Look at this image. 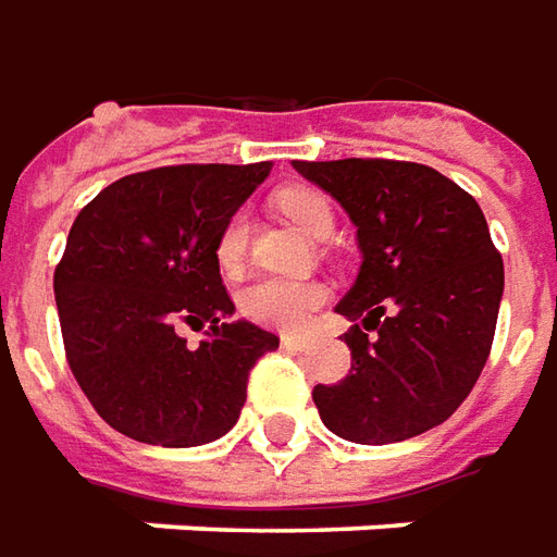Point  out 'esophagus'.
Returning <instances> with one entry per match:
<instances>
[{"label": "esophagus", "instance_id": "esophagus-1", "mask_svg": "<svg viewBox=\"0 0 557 557\" xmlns=\"http://www.w3.org/2000/svg\"><path fill=\"white\" fill-rule=\"evenodd\" d=\"M282 343H285L287 348H297V351H309L315 339H312L309 333H285V336H282Z\"/></svg>", "mask_w": 557, "mask_h": 557}]
</instances>
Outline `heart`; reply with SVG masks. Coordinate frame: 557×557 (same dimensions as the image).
<instances>
[{
  "label": "heart",
  "mask_w": 557,
  "mask_h": 557,
  "mask_svg": "<svg viewBox=\"0 0 557 557\" xmlns=\"http://www.w3.org/2000/svg\"><path fill=\"white\" fill-rule=\"evenodd\" d=\"M278 212H285L290 221H297L312 236H327L333 230V206L324 194L312 187H290L275 197ZM248 251V214L233 212L224 221V227L214 239V260L224 272H236ZM324 287L318 282L302 278H257L239 294L242 315L251 318L255 324L278 330H300L309 315L324 302Z\"/></svg>",
  "instance_id": "1"
}]
</instances>
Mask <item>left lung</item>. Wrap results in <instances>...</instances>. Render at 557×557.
<instances>
[{"instance_id": "8db88e82", "label": "left lung", "mask_w": 557, "mask_h": 557, "mask_svg": "<svg viewBox=\"0 0 557 557\" xmlns=\"http://www.w3.org/2000/svg\"><path fill=\"white\" fill-rule=\"evenodd\" d=\"M294 169L343 206L363 251L358 282L336 306L363 327L345 333L348 375L312 391L321 421L363 446L443 424L476 385L504 297V257L479 202L409 160H294Z\"/></svg>"}]
</instances>
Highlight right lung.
<instances>
[{
	"mask_svg": "<svg viewBox=\"0 0 557 557\" xmlns=\"http://www.w3.org/2000/svg\"><path fill=\"white\" fill-rule=\"evenodd\" d=\"M272 163H184L124 175L69 230L53 270L69 370L136 443L206 446L236 424L248 373L278 336L233 321L214 239ZM209 326L197 349L177 330Z\"/></svg>",
	"mask_w": 557,
	"mask_h": 557,
	"instance_id": "right-lung-1",
	"label": "right lung"
}]
</instances>
